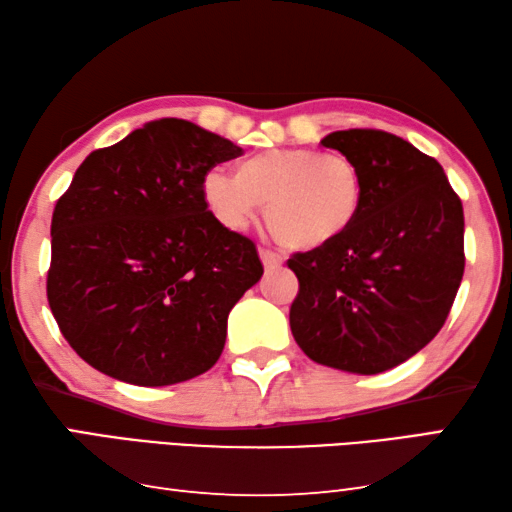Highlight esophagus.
Returning a JSON list of instances; mask_svg holds the SVG:
<instances>
[{
	"instance_id": "34e87169",
	"label": "esophagus",
	"mask_w": 512,
	"mask_h": 512,
	"mask_svg": "<svg viewBox=\"0 0 512 512\" xmlns=\"http://www.w3.org/2000/svg\"><path fill=\"white\" fill-rule=\"evenodd\" d=\"M259 257H262L264 268L282 266V257L277 255V253H273V250H268V248H259Z\"/></svg>"
}]
</instances>
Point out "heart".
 <instances>
[{
  "label": "heart",
  "mask_w": 512,
  "mask_h": 512,
  "mask_svg": "<svg viewBox=\"0 0 512 512\" xmlns=\"http://www.w3.org/2000/svg\"><path fill=\"white\" fill-rule=\"evenodd\" d=\"M201 194L210 215L232 232L253 226L264 206L266 228L277 244L320 250L340 241L358 221L365 179L345 154L275 147L241 161L235 176L208 172Z\"/></svg>",
  "instance_id": "b5f03b06"
}]
</instances>
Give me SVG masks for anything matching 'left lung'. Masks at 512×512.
<instances>
[{
    "label": "left lung",
    "mask_w": 512,
    "mask_h": 512,
    "mask_svg": "<svg viewBox=\"0 0 512 512\" xmlns=\"http://www.w3.org/2000/svg\"><path fill=\"white\" fill-rule=\"evenodd\" d=\"M358 163L365 203L336 244L295 253L291 331L318 365L380 374L421 351L457 297L463 206L436 159L380 129L322 138Z\"/></svg>",
    "instance_id": "8db88e82"
}]
</instances>
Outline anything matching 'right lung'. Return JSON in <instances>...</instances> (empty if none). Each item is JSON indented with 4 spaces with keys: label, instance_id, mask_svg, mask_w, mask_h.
Segmentation results:
<instances>
[{
    "label": "right lung",
    "instance_id": "obj_1",
    "mask_svg": "<svg viewBox=\"0 0 512 512\" xmlns=\"http://www.w3.org/2000/svg\"><path fill=\"white\" fill-rule=\"evenodd\" d=\"M241 147L161 118L91 152L55 203L46 297L78 356L163 387L208 371L228 313L264 275L248 237L210 215L201 183Z\"/></svg>",
    "mask_w": 512,
    "mask_h": 512
}]
</instances>
